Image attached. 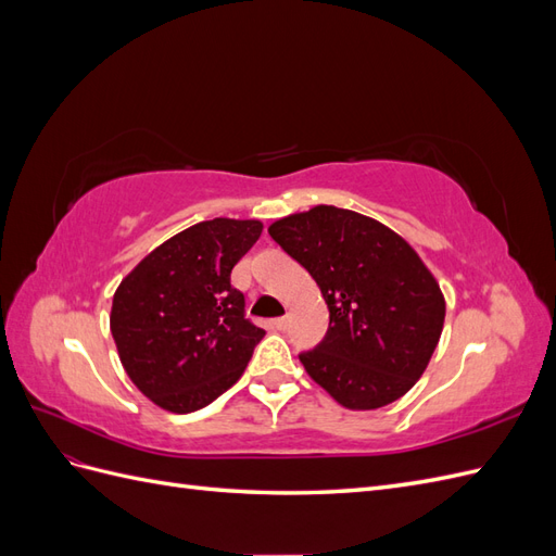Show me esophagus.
Wrapping results in <instances>:
<instances>
[{
  "mask_svg": "<svg viewBox=\"0 0 556 556\" xmlns=\"http://www.w3.org/2000/svg\"><path fill=\"white\" fill-rule=\"evenodd\" d=\"M274 327L280 329V331H285V329L290 327V317H288V315H285V317H276V319H274Z\"/></svg>",
  "mask_w": 556,
  "mask_h": 556,
  "instance_id": "1",
  "label": "esophagus"
}]
</instances>
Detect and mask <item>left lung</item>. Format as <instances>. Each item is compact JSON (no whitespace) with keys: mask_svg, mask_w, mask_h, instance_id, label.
<instances>
[{"mask_svg":"<svg viewBox=\"0 0 556 556\" xmlns=\"http://www.w3.org/2000/svg\"><path fill=\"white\" fill-rule=\"evenodd\" d=\"M317 282L329 329L299 355L308 376L352 410L406 394L439 345L445 299L417 252L355 211L315 206L268 227Z\"/></svg>","mask_w":556,"mask_h":556,"instance_id":"8db88e82","label":"left lung"}]
</instances>
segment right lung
I'll return each instance as SVG.
<instances>
[{
  "mask_svg": "<svg viewBox=\"0 0 556 556\" xmlns=\"http://www.w3.org/2000/svg\"><path fill=\"white\" fill-rule=\"evenodd\" d=\"M257 220L215 217L155 248L113 294L111 333L127 376L172 413L208 406L241 378L264 339L231 288Z\"/></svg>",
  "mask_w": 556,
  "mask_h": 556,
  "instance_id": "obj_1",
  "label": "right lung"
}]
</instances>
